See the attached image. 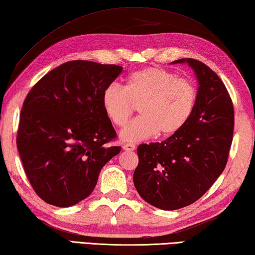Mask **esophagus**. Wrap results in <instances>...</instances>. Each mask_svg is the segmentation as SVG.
I'll list each match as a JSON object with an SVG mask.
<instances>
[{
	"instance_id": "obj_1",
	"label": "esophagus",
	"mask_w": 255,
	"mask_h": 255,
	"mask_svg": "<svg viewBox=\"0 0 255 255\" xmlns=\"http://www.w3.org/2000/svg\"><path fill=\"white\" fill-rule=\"evenodd\" d=\"M123 148L125 150L131 151V150L136 149V145L135 143H130V142H125V143H123Z\"/></svg>"
}]
</instances>
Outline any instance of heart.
I'll use <instances>...</instances> for the list:
<instances>
[{
  "label": "heart",
  "instance_id": "b5f03b06",
  "mask_svg": "<svg viewBox=\"0 0 255 255\" xmlns=\"http://www.w3.org/2000/svg\"><path fill=\"white\" fill-rule=\"evenodd\" d=\"M197 91L192 81L159 67H147L129 75L126 86L113 82L101 96L104 112L115 126H124L139 105V117L120 131L124 141H140L160 133L178 132L195 107Z\"/></svg>",
  "mask_w": 255,
  "mask_h": 255
}]
</instances>
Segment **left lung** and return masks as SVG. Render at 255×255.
I'll use <instances>...</instances> for the list:
<instances>
[{"label": "left lung", "mask_w": 255, "mask_h": 255, "mask_svg": "<svg viewBox=\"0 0 255 255\" xmlns=\"http://www.w3.org/2000/svg\"><path fill=\"white\" fill-rule=\"evenodd\" d=\"M172 63H188L195 72V107L178 132L138 146L133 172L142 200L165 211L191 205L210 189L228 163L234 129L233 103L220 77L195 59Z\"/></svg>", "instance_id": "left-lung-1"}]
</instances>
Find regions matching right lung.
I'll use <instances>...</instances> for the list:
<instances>
[{
	"instance_id": "1",
	"label": "right lung",
	"mask_w": 255,
	"mask_h": 255,
	"mask_svg": "<svg viewBox=\"0 0 255 255\" xmlns=\"http://www.w3.org/2000/svg\"><path fill=\"white\" fill-rule=\"evenodd\" d=\"M123 67L75 60L48 72L23 103L16 146L40 198L58 207L90 195L101 168L122 147L101 96Z\"/></svg>"
}]
</instances>
